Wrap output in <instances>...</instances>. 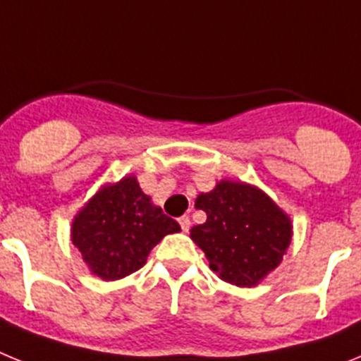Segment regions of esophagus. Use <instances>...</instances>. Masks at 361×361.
I'll use <instances>...</instances> for the list:
<instances>
[{"label": "esophagus", "instance_id": "obj_1", "mask_svg": "<svg viewBox=\"0 0 361 361\" xmlns=\"http://www.w3.org/2000/svg\"><path fill=\"white\" fill-rule=\"evenodd\" d=\"M178 224H180V228H183V231H190V228H191V220H190V216H180V219H178Z\"/></svg>", "mask_w": 361, "mask_h": 361}]
</instances>
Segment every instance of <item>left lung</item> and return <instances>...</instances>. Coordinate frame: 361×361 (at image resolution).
Masks as SVG:
<instances>
[{"mask_svg": "<svg viewBox=\"0 0 361 361\" xmlns=\"http://www.w3.org/2000/svg\"><path fill=\"white\" fill-rule=\"evenodd\" d=\"M195 208L208 219L191 228V238L226 282L257 286L289 247L291 220L257 188L222 180L197 197Z\"/></svg>", "mask_w": 361, "mask_h": 361, "instance_id": "8db88e82", "label": "left lung"}]
</instances>
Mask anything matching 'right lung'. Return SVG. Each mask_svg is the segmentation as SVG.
Masks as SVG:
<instances>
[{"label":"right lung","instance_id":"obj_1","mask_svg":"<svg viewBox=\"0 0 361 361\" xmlns=\"http://www.w3.org/2000/svg\"><path fill=\"white\" fill-rule=\"evenodd\" d=\"M177 231V220L153 206L137 178L124 177L103 188L78 213L72 242L94 275L119 280L141 269L153 245Z\"/></svg>","mask_w":361,"mask_h":361}]
</instances>
